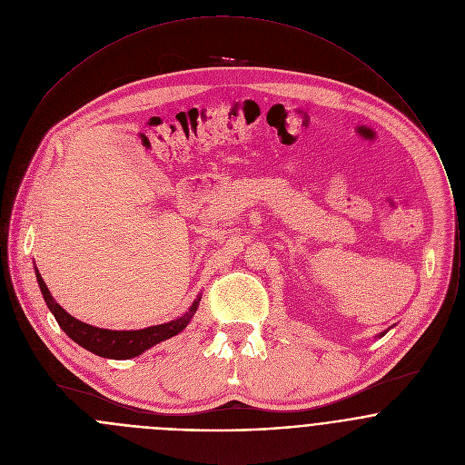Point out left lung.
<instances>
[{
    "label": "left lung",
    "instance_id": "8db88e82",
    "mask_svg": "<svg viewBox=\"0 0 465 465\" xmlns=\"http://www.w3.org/2000/svg\"><path fill=\"white\" fill-rule=\"evenodd\" d=\"M385 332H387V331L380 332V334H378V336H383V334H385Z\"/></svg>",
    "mask_w": 465,
    "mask_h": 465
}]
</instances>
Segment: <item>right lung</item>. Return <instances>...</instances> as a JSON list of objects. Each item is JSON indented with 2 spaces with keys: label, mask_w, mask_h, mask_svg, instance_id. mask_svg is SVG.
I'll use <instances>...</instances> for the list:
<instances>
[{
  "label": "right lung",
  "mask_w": 465,
  "mask_h": 465,
  "mask_svg": "<svg viewBox=\"0 0 465 465\" xmlns=\"http://www.w3.org/2000/svg\"><path fill=\"white\" fill-rule=\"evenodd\" d=\"M35 277H37L41 293H43L50 312L54 313L57 324L61 326V330L66 332L73 341L82 345L84 349L91 351L93 354H98L102 358H111V360H129L134 356H139L141 352H144L152 345L179 334L188 326V322L192 321V317L195 315V312L199 308L200 297L192 304V308L186 312V315H183V317H179L172 322L159 324V326H150V328L137 330V331L102 330V328H94V326H89L85 322H80L74 317H71L67 312H64L54 301V297H52V293H50V290H48L46 282L43 281L37 268H35Z\"/></svg>",
  "instance_id": "obj_1"
}]
</instances>
